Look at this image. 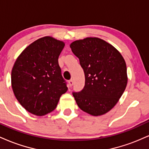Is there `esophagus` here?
I'll use <instances>...</instances> for the list:
<instances>
[{"instance_id": "34e87169", "label": "esophagus", "mask_w": 149, "mask_h": 149, "mask_svg": "<svg viewBox=\"0 0 149 149\" xmlns=\"http://www.w3.org/2000/svg\"><path fill=\"white\" fill-rule=\"evenodd\" d=\"M69 85L70 87H71L73 85V80L72 79L69 80Z\"/></svg>"}]
</instances>
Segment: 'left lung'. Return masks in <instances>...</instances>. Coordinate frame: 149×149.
<instances>
[{"mask_svg": "<svg viewBox=\"0 0 149 149\" xmlns=\"http://www.w3.org/2000/svg\"><path fill=\"white\" fill-rule=\"evenodd\" d=\"M73 54L84 71L85 84L73 95L78 107L88 114L98 116L116 106L127 83L124 58L112 45L96 37L71 42Z\"/></svg>", "mask_w": 149, "mask_h": 149, "instance_id": "left-lung-1", "label": "left lung"}]
</instances>
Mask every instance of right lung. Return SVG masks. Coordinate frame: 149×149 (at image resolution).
Instances as JSON below:
<instances>
[{"label":"right lung","mask_w":149,"mask_h":149,"mask_svg":"<svg viewBox=\"0 0 149 149\" xmlns=\"http://www.w3.org/2000/svg\"><path fill=\"white\" fill-rule=\"evenodd\" d=\"M65 43L52 36L40 38L22 51L11 73L15 96L27 111L45 116L57 107L68 88L58 58Z\"/></svg>","instance_id":"1"}]
</instances>
